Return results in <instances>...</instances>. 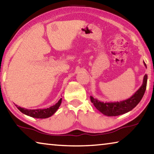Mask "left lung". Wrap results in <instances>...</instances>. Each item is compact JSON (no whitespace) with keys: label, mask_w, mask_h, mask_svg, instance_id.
<instances>
[{"label":"left lung","mask_w":154,"mask_h":154,"mask_svg":"<svg viewBox=\"0 0 154 154\" xmlns=\"http://www.w3.org/2000/svg\"><path fill=\"white\" fill-rule=\"evenodd\" d=\"M144 65L147 68V66L143 62ZM147 75H145L143 77V84L140 88L135 92L131 97L119 102H101L98 99L90 96L91 102L93 103L95 107L98 110L105 115L106 116H118L119 115L128 113L133 109L141 100L144 95L146 87H147Z\"/></svg>","instance_id":"8db88e82"}]
</instances>
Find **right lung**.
Segmentation results:
<instances>
[{
	"label": "right lung",
	"mask_w": 154,
	"mask_h": 154,
	"mask_svg": "<svg viewBox=\"0 0 154 154\" xmlns=\"http://www.w3.org/2000/svg\"><path fill=\"white\" fill-rule=\"evenodd\" d=\"M62 103V98L60 99L58 102L56 103L55 105L50 106V107L47 109H26L25 108H22L20 106H17V105H15V106L19 109V110L26 116H30L32 118H40V119H44L48 118L51 117V116L56 113V111L58 110L59 106H60Z\"/></svg>",
	"instance_id": "1"
}]
</instances>
